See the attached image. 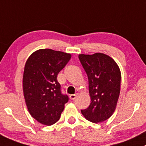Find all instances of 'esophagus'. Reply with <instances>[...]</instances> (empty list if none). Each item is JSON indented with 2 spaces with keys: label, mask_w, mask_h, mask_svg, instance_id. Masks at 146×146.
Masks as SVG:
<instances>
[{
  "label": "esophagus",
  "mask_w": 146,
  "mask_h": 146,
  "mask_svg": "<svg viewBox=\"0 0 146 146\" xmlns=\"http://www.w3.org/2000/svg\"><path fill=\"white\" fill-rule=\"evenodd\" d=\"M77 96H78V93L70 95V98L71 99V100H74V99L76 98V97H77Z\"/></svg>",
  "instance_id": "obj_1"
}]
</instances>
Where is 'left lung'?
Returning a JSON list of instances; mask_svg holds the SVG:
<instances>
[{
	"label": "left lung",
	"instance_id": "8db88e82",
	"mask_svg": "<svg viewBox=\"0 0 146 146\" xmlns=\"http://www.w3.org/2000/svg\"><path fill=\"white\" fill-rule=\"evenodd\" d=\"M79 60L88 78L90 104L81 110L90 122L108 119L115 111L121 91V70L111 57L102 53L79 54Z\"/></svg>",
	"mask_w": 146,
	"mask_h": 146
}]
</instances>
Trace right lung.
Instances as JSON below:
<instances>
[{"mask_svg":"<svg viewBox=\"0 0 146 146\" xmlns=\"http://www.w3.org/2000/svg\"><path fill=\"white\" fill-rule=\"evenodd\" d=\"M71 54L52 49L35 50L27 59L23 91L28 112L38 122L51 125L57 122L68 100L57 80Z\"/></svg>","mask_w":146,"mask_h":146,"instance_id":"add662e5","label":"right lung"}]
</instances>
